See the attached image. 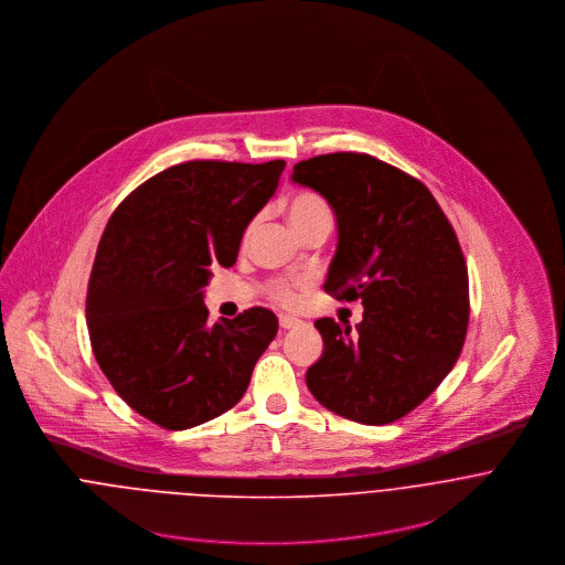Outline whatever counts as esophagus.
Returning <instances> with one entry per match:
<instances>
[{
	"label": "esophagus",
	"instance_id": "1",
	"mask_svg": "<svg viewBox=\"0 0 565 565\" xmlns=\"http://www.w3.org/2000/svg\"><path fill=\"white\" fill-rule=\"evenodd\" d=\"M278 322H280V328H282V330H289V328H296V326H300V320H298V318H294V316H280V320H278Z\"/></svg>",
	"mask_w": 565,
	"mask_h": 565
}]
</instances>
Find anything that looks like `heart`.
Masks as SVG:
<instances>
[{
	"label": "heart",
	"instance_id": "heart-1",
	"mask_svg": "<svg viewBox=\"0 0 565 565\" xmlns=\"http://www.w3.org/2000/svg\"><path fill=\"white\" fill-rule=\"evenodd\" d=\"M285 209H287V217H289L294 228L302 226V224H307L311 220H318V217H330V209H328L326 200H323L322 195L313 193V191H300V193L291 195L287 200ZM302 285H305L302 280H298L296 285H289L285 280L274 282L271 296L278 302H282V305H291L296 300V287H302Z\"/></svg>",
	"mask_w": 565,
	"mask_h": 565
}]
</instances>
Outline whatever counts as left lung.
<instances>
[{
    "instance_id": "8db88e82",
    "label": "left lung",
    "mask_w": 565,
    "mask_h": 565,
    "mask_svg": "<svg viewBox=\"0 0 565 565\" xmlns=\"http://www.w3.org/2000/svg\"><path fill=\"white\" fill-rule=\"evenodd\" d=\"M337 220L323 289L361 300L356 330L316 322L323 341L307 387L328 411L381 426L424 403L457 363L470 318L468 267L433 193L367 154L337 152L294 167Z\"/></svg>"
}]
</instances>
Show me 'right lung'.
<instances>
[{
  "mask_svg": "<svg viewBox=\"0 0 565 565\" xmlns=\"http://www.w3.org/2000/svg\"><path fill=\"white\" fill-rule=\"evenodd\" d=\"M285 161H189L152 175L113 213L97 245L86 326L93 354L139 415L169 430L239 403L278 320L254 307L209 323L211 267H233L243 233Z\"/></svg>",
  "mask_w": 565,
  "mask_h": 565,
  "instance_id": "add662e5",
  "label": "right lung"
}]
</instances>
